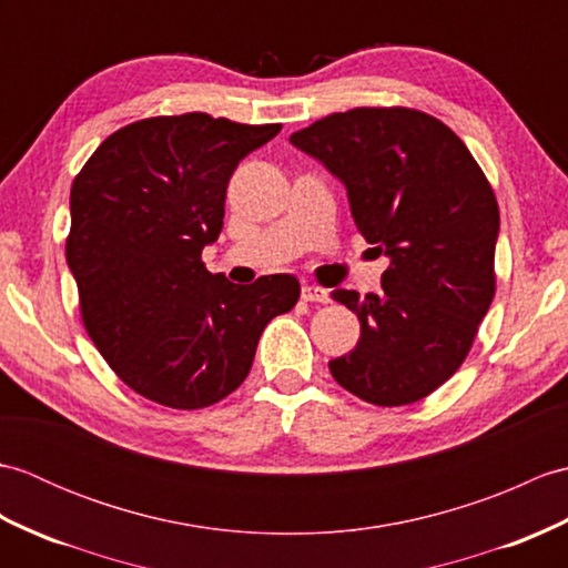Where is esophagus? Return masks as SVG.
<instances>
[{"label":"esophagus","instance_id":"34e87169","mask_svg":"<svg viewBox=\"0 0 568 568\" xmlns=\"http://www.w3.org/2000/svg\"><path fill=\"white\" fill-rule=\"evenodd\" d=\"M303 300L305 303H329V293L317 285H303Z\"/></svg>","mask_w":568,"mask_h":568}]
</instances>
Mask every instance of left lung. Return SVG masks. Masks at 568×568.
Returning <instances> with one entry per match:
<instances>
[{
    "instance_id": "obj_1",
    "label": "left lung",
    "mask_w": 568,
    "mask_h": 568,
    "mask_svg": "<svg viewBox=\"0 0 568 568\" xmlns=\"http://www.w3.org/2000/svg\"><path fill=\"white\" fill-rule=\"evenodd\" d=\"M291 143L342 180L361 236L390 258L381 295L332 293L361 322L332 376L373 405L417 403L464 364L496 295L493 187L449 126L407 106L336 112Z\"/></svg>"
}]
</instances>
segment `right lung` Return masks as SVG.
<instances>
[{"mask_svg": "<svg viewBox=\"0 0 568 568\" xmlns=\"http://www.w3.org/2000/svg\"><path fill=\"white\" fill-rule=\"evenodd\" d=\"M277 131L204 112L141 119L72 180L65 258L84 329L153 403H220L248 376L265 324L297 303L293 275L234 285L202 263L222 232L229 178Z\"/></svg>", "mask_w": 568, "mask_h": 568, "instance_id": "obj_1", "label": "right lung"}]
</instances>
